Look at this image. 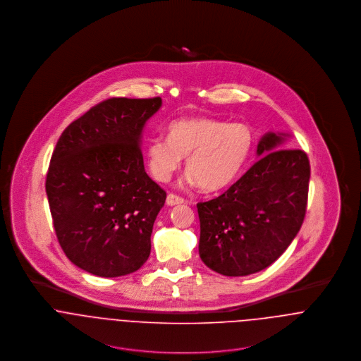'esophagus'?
Here are the masks:
<instances>
[{
  "label": "esophagus",
  "mask_w": 361,
  "mask_h": 361,
  "mask_svg": "<svg viewBox=\"0 0 361 361\" xmlns=\"http://www.w3.org/2000/svg\"><path fill=\"white\" fill-rule=\"evenodd\" d=\"M185 203V200L182 199V197H179V196H176V195H168L166 196V204L168 206H179V204H183Z\"/></svg>",
  "instance_id": "1"
}]
</instances>
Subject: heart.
Returning <instances> with one entry per match:
<instances>
[{"mask_svg":"<svg viewBox=\"0 0 361 361\" xmlns=\"http://www.w3.org/2000/svg\"><path fill=\"white\" fill-rule=\"evenodd\" d=\"M253 147L252 129L214 118H186L168 128V139L147 143L146 161L158 182H168L186 157L189 180L207 192L232 185L242 172Z\"/></svg>","mask_w":361,"mask_h":361,"instance_id":"obj_1","label":"heart"}]
</instances>
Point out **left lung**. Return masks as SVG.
<instances>
[{"label":"left lung","mask_w":361,"mask_h":361,"mask_svg":"<svg viewBox=\"0 0 361 361\" xmlns=\"http://www.w3.org/2000/svg\"><path fill=\"white\" fill-rule=\"evenodd\" d=\"M289 133H265L257 161L224 195L197 204L199 255L225 276L265 269L299 233L307 206V154L285 149Z\"/></svg>","instance_id":"8db88e82"}]
</instances>
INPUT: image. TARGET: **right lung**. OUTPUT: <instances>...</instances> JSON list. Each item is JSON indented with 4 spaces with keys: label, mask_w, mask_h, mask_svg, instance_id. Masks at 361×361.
<instances>
[{
    "label": "right lung",
    "mask_w": 361,
    "mask_h": 361,
    "mask_svg": "<svg viewBox=\"0 0 361 361\" xmlns=\"http://www.w3.org/2000/svg\"><path fill=\"white\" fill-rule=\"evenodd\" d=\"M154 99H109L61 135L46 192L58 242L76 267L115 278L150 256L155 218L166 193L146 173L142 137L161 108Z\"/></svg>",
    "instance_id": "add662e5"
}]
</instances>
